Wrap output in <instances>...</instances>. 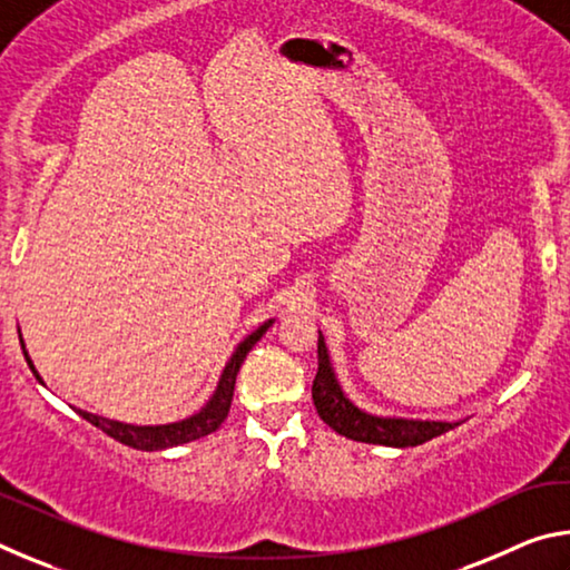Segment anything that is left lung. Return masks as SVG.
<instances>
[{
  "label": "left lung",
  "instance_id": "obj_1",
  "mask_svg": "<svg viewBox=\"0 0 570 570\" xmlns=\"http://www.w3.org/2000/svg\"><path fill=\"white\" fill-rule=\"evenodd\" d=\"M312 400L320 417L340 435L370 442V445L384 448H414L432 438L458 428L465 420H420V417H397V414H374L346 397L340 380H336L330 350H326L324 334L320 332V370L312 384Z\"/></svg>",
  "mask_w": 570,
  "mask_h": 570
}]
</instances>
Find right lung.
Returning <instances> with one entry per match:
<instances>
[{"label": "right lung", "instance_id": "add662e5", "mask_svg": "<svg viewBox=\"0 0 570 570\" xmlns=\"http://www.w3.org/2000/svg\"><path fill=\"white\" fill-rule=\"evenodd\" d=\"M276 320H266L262 326H256L254 332L248 336H244L236 344L234 354L228 356V362L224 370H220V377L216 382V390L210 397L206 400L204 407L198 412L188 414V417L176 420V422H166V424H132V422H120V420H110V417H102V414H95L88 410H77L75 412L80 414V417L88 420L95 428H100L105 435H110L112 440L122 442V445H128L132 450H146V452H156V450H168V448H176L183 445V442H190V440H198V438H206L210 432H216L220 428V422L228 417V410H230V400H234V387H236V374L240 370V364H244L246 354L254 350V344L262 340L266 334L268 326H272ZM19 344H22V352H24V360L30 364V370L37 380L42 382L40 372L35 370V362L30 360V354H27V346L22 340V332H19Z\"/></svg>", "mask_w": 570, "mask_h": 570}]
</instances>
